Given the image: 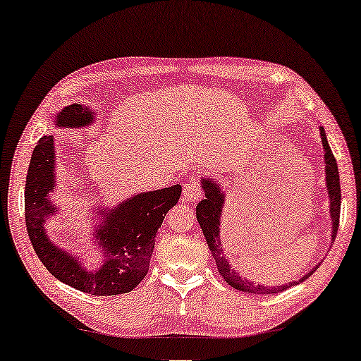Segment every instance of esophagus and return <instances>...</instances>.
I'll return each mask as SVG.
<instances>
[{
    "label": "esophagus",
    "mask_w": 361,
    "mask_h": 361,
    "mask_svg": "<svg viewBox=\"0 0 361 361\" xmlns=\"http://www.w3.org/2000/svg\"><path fill=\"white\" fill-rule=\"evenodd\" d=\"M203 197V190L197 180H188L184 185V200L185 202H198Z\"/></svg>",
    "instance_id": "1"
}]
</instances>
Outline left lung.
I'll return each instance as SVG.
<instances>
[{
	"instance_id": "obj_1",
	"label": "left lung",
	"mask_w": 361,
	"mask_h": 361,
	"mask_svg": "<svg viewBox=\"0 0 361 361\" xmlns=\"http://www.w3.org/2000/svg\"><path fill=\"white\" fill-rule=\"evenodd\" d=\"M320 137H322V145H323V158H324V187H326L328 198H329V217H331V243H334L336 235H338L339 228V214H341V182H339V171H338V163H336V158L331 152V147L328 144L326 133L320 126ZM202 188L204 192V200L198 203L197 206V219L200 227L203 230V235L206 238V243H208L209 251L214 257L217 270L226 283L230 286L238 289V291L243 293H251V294H274V293H281L285 289L296 286L299 283L309 279L310 275L315 274V270L320 267V264H317L315 267H312L307 274L293 283H286V285H279V286H269V285H261V283H254L247 279H243L238 270L232 267V264L228 262V259L224 256L222 251V243H221V217L224 212V206H226V192L222 190L221 182L216 180L214 177L204 176L200 180Z\"/></svg>"
}]
</instances>
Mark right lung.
<instances>
[{"label": "right lung", "instance_id": "right-lung-1", "mask_svg": "<svg viewBox=\"0 0 361 361\" xmlns=\"http://www.w3.org/2000/svg\"><path fill=\"white\" fill-rule=\"evenodd\" d=\"M97 120V111L85 104L65 105L52 116L57 129H85ZM54 135H43L35 147L25 182V224L33 250L44 267L65 285L94 296L129 293L147 275L155 236L166 212L179 202L177 184L152 192H139L115 206H92L91 241L94 262L82 254L62 247L47 232L51 219L61 214L52 202L57 188Z\"/></svg>", "mask_w": 361, "mask_h": 361}]
</instances>
